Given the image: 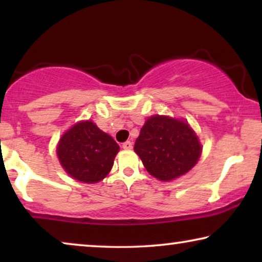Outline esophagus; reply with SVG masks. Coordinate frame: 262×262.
I'll list each match as a JSON object with an SVG mask.
<instances>
[{
	"label": "esophagus",
	"instance_id": "esophagus-1",
	"mask_svg": "<svg viewBox=\"0 0 262 262\" xmlns=\"http://www.w3.org/2000/svg\"><path fill=\"white\" fill-rule=\"evenodd\" d=\"M132 146H134V143H132L131 141H126L125 143H123V149H125V150H130V149H132Z\"/></svg>",
	"mask_w": 262,
	"mask_h": 262
}]
</instances>
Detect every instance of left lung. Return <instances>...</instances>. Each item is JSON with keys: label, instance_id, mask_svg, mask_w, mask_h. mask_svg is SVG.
Returning a JSON list of instances; mask_svg holds the SVG:
<instances>
[{"label": "left lung", "instance_id": "8db88e82", "mask_svg": "<svg viewBox=\"0 0 262 262\" xmlns=\"http://www.w3.org/2000/svg\"><path fill=\"white\" fill-rule=\"evenodd\" d=\"M134 149L149 174L161 181L187 173L202 154L198 136L189 125L166 116H152L145 121Z\"/></svg>", "mask_w": 262, "mask_h": 262}]
</instances>
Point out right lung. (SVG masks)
<instances>
[{
  "instance_id": "right-lung-1",
  "label": "right lung",
  "mask_w": 262,
  "mask_h": 262,
  "mask_svg": "<svg viewBox=\"0 0 262 262\" xmlns=\"http://www.w3.org/2000/svg\"><path fill=\"white\" fill-rule=\"evenodd\" d=\"M119 145L91 120L80 121L59 139L57 156L71 178L85 184L105 179L113 167Z\"/></svg>"
}]
</instances>
